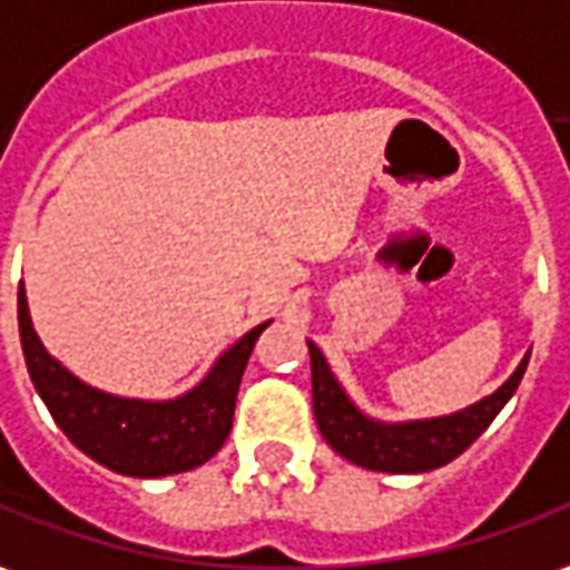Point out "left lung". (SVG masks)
Returning a JSON list of instances; mask_svg holds the SVG:
<instances>
[{"label": "left lung", "mask_w": 570, "mask_h": 570, "mask_svg": "<svg viewBox=\"0 0 570 570\" xmlns=\"http://www.w3.org/2000/svg\"><path fill=\"white\" fill-rule=\"evenodd\" d=\"M307 347L309 368H313V412L325 443L337 456H344L360 469L391 474L431 472L453 462L459 453H465L512 400L531 360V353H524V360L502 382V387L453 415L415 419V422H379L353 406L347 391L337 384L325 363L323 351L313 341H307Z\"/></svg>", "instance_id": "8db88e82"}]
</instances>
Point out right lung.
Segmentation results:
<instances>
[{"label":"right lung","instance_id":"add662e5","mask_svg":"<svg viewBox=\"0 0 570 570\" xmlns=\"http://www.w3.org/2000/svg\"><path fill=\"white\" fill-rule=\"evenodd\" d=\"M269 323L235 341L183 397L129 400L105 394L61 366L33 332L27 292L18 288V332L30 382L68 441L98 465L129 478H164L198 469L229 438L238 384Z\"/></svg>","mask_w":570,"mask_h":570}]
</instances>
